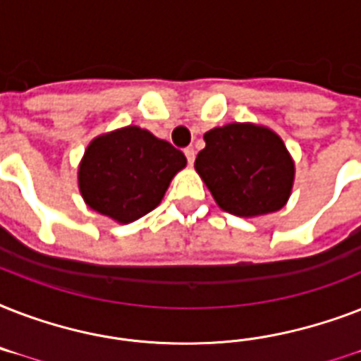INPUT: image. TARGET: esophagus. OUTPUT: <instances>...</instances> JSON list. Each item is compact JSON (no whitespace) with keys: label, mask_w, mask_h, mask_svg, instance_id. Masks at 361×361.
<instances>
[{"label":"esophagus","mask_w":361,"mask_h":361,"mask_svg":"<svg viewBox=\"0 0 361 361\" xmlns=\"http://www.w3.org/2000/svg\"><path fill=\"white\" fill-rule=\"evenodd\" d=\"M183 153H185V157H187V161H189V164L195 163V157H197L195 147H185V149H183Z\"/></svg>","instance_id":"obj_1"}]
</instances>
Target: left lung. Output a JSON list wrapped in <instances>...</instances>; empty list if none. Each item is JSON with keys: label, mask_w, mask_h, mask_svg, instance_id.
<instances>
[{"label": "left lung", "mask_w": 361, "mask_h": 361, "mask_svg": "<svg viewBox=\"0 0 361 361\" xmlns=\"http://www.w3.org/2000/svg\"><path fill=\"white\" fill-rule=\"evenodd\" d=\"M204 140L195 169L221 209L258 217L285 206L294 161L277 133L262 125L228 123L208 130Z\"/></svg>", "instance_id": "left-lung-1"}]
</instances>
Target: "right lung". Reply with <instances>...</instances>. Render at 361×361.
Returning <instances> with one entry per match:
<instances>
[{
  "instance_id": "right-lung-1",
  "label": "right lung",
  "mask_w": 361,
  "mask_h": 361,
  "mask_svg": "<svg viewBox=\"0 0 361 361\" xmlns=\"http://www.w3.org/2000/svg\"><path fill=\"white\" fill-rule=\"evenodd\" d=\"M185 155L149 130L129 125L93 138L78 166L84 202L118 223H133L163 200Z\"/></svg>"
}]
</instances>
